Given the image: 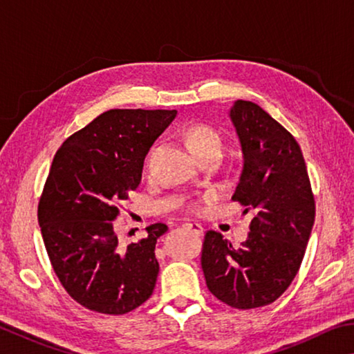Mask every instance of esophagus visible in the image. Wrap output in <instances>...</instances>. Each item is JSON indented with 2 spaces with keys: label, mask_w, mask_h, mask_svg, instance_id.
Wrapping results in <instances>:
<instances>
[{
  "label": "esophagus",
  "mask_w": 354,
  "mask_h": 354,
  "mask_svg": "<svg viewBox=\"0 0 354 354\" xmlns=\"http://www.w3.org/2000/svg\"><path fill=\"white\" fill-rule=\"evenodd\" d=\"M183 226L185 227V230L194 231L195 234H198V236L203 234V226L200 223H192V221H187V223H184Z\"/></svg>",
  "instance_id": "obj_1"
}]
</instances>
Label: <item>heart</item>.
Instances as JSON below:
<instances>
[{"mask_svg":"<svg viewBox=\"0 0 354 354\" xmlns=\"http://www.w3.org/2000/svg\"><path fill=\"white\" fill-rule=\"evenodd\" d=\"M184 137L190 151L196 158H201V156L209 153H221V149H223V136L218 129L209 127V124H190V127L185 128ZM194 206H196V203Z\"/></svg>","mask_w":354,"mask_h":354,"instance_id":"1","label":"heart"}]
</instances>
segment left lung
I'll list each match as a JSON object with an SVG mask.
<instances>
[{"label": "left lung", "instance_id": "obj_1", "mask_svg": "<svg viewBox=\"0 0 354 354\" xmlns=\"http://www.w3.org/2000/svg\"><path fill=\"white\" fill-rule=\"evenodd\" d=\"M230 117L243 151L232 200L254 211L248 239L234 248L207 231L201 268L207 289L236 309L273 303L299 270L315 218V201L298 142L261 106L237 100Z\"/></svg>", "mask_w": 354, "mask_h": 354}]
</instances>
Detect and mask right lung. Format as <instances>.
I'll return each instance as SVG.
<instances>
[{
    "label": "right lung",
    "mask_w": 354,
    "mask_h": 354,
    "mask_svg": "<svg viewBox=\"0 0 354 354\" xmlns=\"http://www.w3.org/2000/svg\"><path fill=\"white\" fill-rule=\"evenodd\" d=\"M176 111L111 109L71 134L53 159L37 218L48 257L68 295L86 309L123 315L151 297L164 223L123 245L113 226L142 179L145 156Z\"/></svg>",
    "instance_id": "right-lung-1"
}]
</instances>
